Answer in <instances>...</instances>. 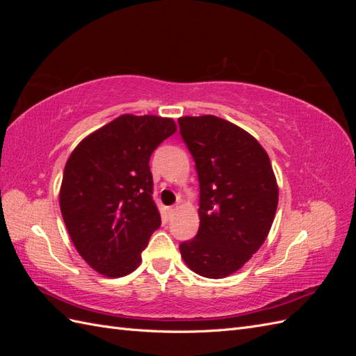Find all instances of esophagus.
<instances>
[{"label": "esophagus", "instance_id": "1", "mask_svg": "<svg viewBox=\"0 0 356 356\" xmlns=\"http://www.w3.org/2000/svg\"><path fill=\"white\" fill-rule=\"evenodd\" d=\"M178 204H172V207H169L168 208V215H169V217H172V215H174L177 211H178Z\"/></svg>", "mask_w": 356, "mask_h": 356}]
</instances>
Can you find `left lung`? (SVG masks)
Segmentation results:
<instances>
[{
    "label": "left lung",
    "instance_id": "left-lung-1",
    "mask_svg": "<svg viewBox=\"0 0 356 356\" xmlns=\"http://www.w3.org/2000/svg\"><path fill=\"white\" fill-rule=\"evenodd\" d=\"M179 132L196 161L199 232L179 245L193 272L229 276L260 250L277 208V184L257 139L215 115L181 117Z\"/></svg>",
    "mask_w": 356,
    "mask_h": 356
}]
</instances>
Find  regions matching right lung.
Instances as JSON below:
<instances>
[{
  "mask_svg": "<svg viewBox=\"0 0 356 356\" xmlns=\"http://www.w3.org/2000/svg\"><path fill=\"white\" fill-rule=\"evenodd\" d=\"M177 132L172 118L123 114L71 153L59 193L63 221L83 260L108 277L132 273L160 227L149 157Z\"/></svg>",
  "mask_w": 356,
  "mask_h": 356,
  "instance_id": "1",
  "label": "right lung"
}]
</instances>
